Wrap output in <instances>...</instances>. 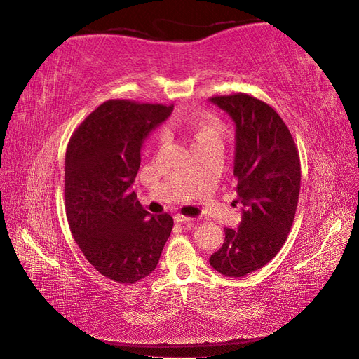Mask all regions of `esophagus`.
Masks as SVG:
<instances>
[{"label": "esophagus", "instance_id": "obj_1", "mask_svg": "<svg viewBox=\"0 0 359 359\" xmlns=\"http://www.w3.org/2000/svg\"><path fill=\"white\" fill-rule=\"evenodd\" d=\"M175 222H177V224H182V222H194V219L177 213V215H175Z\"/></svg>", "mask_w": 359, "mask_h": 359}]
</instances>
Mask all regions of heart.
Masks as SVG:
<instances>
[{
    "label": "heart",
    "instance_id": "1",
    "mask_svg": "<svg viewBox=\"0 0 359 359\" xmlns=\"http://www.w3.org/2000/svg\"><path fill=\"white\" fill-rule=\"evenodd\" d=\"M222 125L217 118L209 113H200L189 121V131L192 135V146H198L203 143H209L219 140ZM165 140V133L159 131L156 135V142L163 143Z\"/></svg>",
    "mask_w": 359,
    "mask_h": 359
}]
</instances>
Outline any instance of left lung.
<instances>
[{
	"instance_id": "obj_1",
	"label": "left lung",
	"mask_w": 359,
	"mask_h": 359,
	"mask_svg": "<svg viewBox=\"0 0 359 359\" xmlns=\"http://www.w3.org/2000/svg\"><path fill=\"white\" fill-rule=\"evenodd\" d=\"M210 101L236 123V203L243 205L238 228H225V241L210 265L221 274L243 277L264 267L285 245L298 204L302 165L286 123L267 102L241 92Z\"/></svg>"
}]
</instances>
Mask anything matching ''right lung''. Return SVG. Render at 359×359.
<instances>
[{
    "instance_id": "right-lung-1",
    "label": "right lung",
    "mask_w": 359,
    "mask_h": 359,
    "mask_svg": "<svg viewBox=\"0 0 359 359\" xmlns=\"http://www.w3.org/2000/svg\"><path fill=\"white\" fill-rule=\"evenodd\" d=\"M175 106L109 100L79 125L65 154V212L86 259L107 279L135 283L156 269L172 229L131 191L149 133Z\"/></svg>"
}]
</instances>
